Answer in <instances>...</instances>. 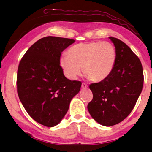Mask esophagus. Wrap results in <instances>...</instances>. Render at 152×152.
Here are the masks:
<instances>
[{
    "label": "esophagus",
    "instance_id": "obj_1",
    "mask_svg": "<svg viewBox=\"0 0 152 152\" xmlns=\"http://www.w3.org/2000/svg\"><path fill=\"white\" fill-rule=\"evenodd\" d=\"M87 87H88L87 85L84 83H82V85H81V87H82L83 88H87Z\"/></svg>",
    "mask_w": 152,
    "mask_h": 152
}]
</instances>
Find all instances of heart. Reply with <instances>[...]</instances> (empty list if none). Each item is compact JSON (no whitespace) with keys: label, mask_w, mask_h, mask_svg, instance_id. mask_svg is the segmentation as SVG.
<instances>
[{"label":"heart","mask_w":152,"mask_h":152,"mask_svg":"<svg viewBox=\"0 0 152 152\" xmlns=\"http://www.w3.org/2000/svg\"><path fill=\"white\" fill-rule=\"evenodd\" d=\"M116 62V51L107 42H91L73 45L62 56L59 65L64 75L75 81L83 71L87 78L101 81L109 76Z\"/></svg>","instance_id":"1"}]
</instances>
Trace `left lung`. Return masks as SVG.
<instances>
[{
	"mask_svg": "<svg viewBox=\"0 0 152 152\" xmlns=\"http://www.w3.org/2000/svg\"><path fill=\"white\" fill-rule=\"evenodd\" d=\"M116 51V62L107 78L89 86L93 98L88 104L91 116L105 126L118 124L133 110L141 93L144 74L141 61L128 45L109 37Z\"/></svg>",
	"mask_w": 152,
	"mask_h": 152,
	"instance_id": "left-lung-1",
	"label": "left lung"
}]
</instances>
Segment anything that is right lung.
Masks as SVG:
<instances>
[{
  "instance_id": "right-lung-1",
  "label": "right lung",
  "mask_w": 152,
  "mask_h": 152,
  "mask_svg": "<svg viewBox=\"0 0 152 152\" xmlns=\"http://www.w3.org/2000/svg\"><path fill=\"white\" fill-rule=\"evenodd\" d=\"M75 40L48 36L31 45L20 61L17 92L34 121L47 127L58 124L79 92L81 82L65 77L59 65L61 53Z\"/></svg>"
}]
</instances>
